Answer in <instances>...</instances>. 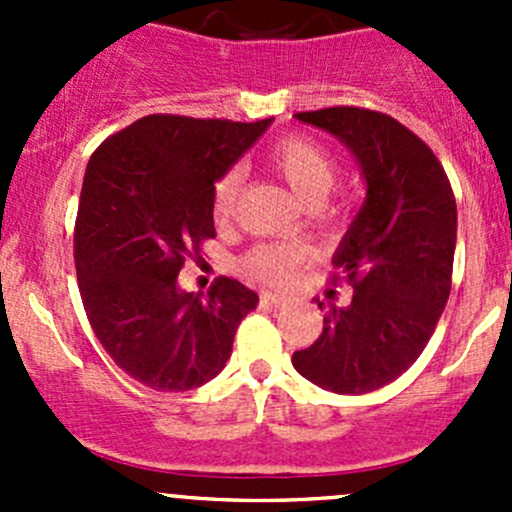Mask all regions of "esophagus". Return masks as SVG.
I'll return each mask as SVG.
<instances>
[{
    "instance_id": "obj_1",
    "label": "esophagus",
    "mask_w": 512,
    "mask_h": 512,
    "mask_svg": "<svg viewBox=\"0 0 512 512\" xmlns=\"http://www.w3.org/2000/svg\"><path fill=\"white\" fill-rule=\"evenodd\" d=\"M262 302L272 304V307H285V304L292 302V297L282 292H262Z\"/></svg>"
}]
</instances>
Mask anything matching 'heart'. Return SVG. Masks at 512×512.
Masks as SVG:
<instances>
[{
	"label": "heart",
	"instance_id": "1",
	"mask_svg": "<svg viewBox=\"0 0 512 512\" xmlns=\"http://www.w3.org/2000/svg\"><path fill=\"white\" fill-rule=\"evenodd\" d=\"M267 165L272 173L280 175L287 188L302 200L304 205H319L332 193L337 180V165L332 156L319 143L302 136L282 138L280 143L267 151ZM237 195H240V173L230 170L215 185L213 210L220 223H227L235 213ZM304 260V247L297 242L287 245H262L250 252L245 260L247 270L265 282H289Z\"/></svg>",
	"mask_w": 512,
	"mask_h": 512
}]
</instances>
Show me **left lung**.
<instances>
[{
    "instance_id": "obj_1",
    "label": "left lung",
    "mask_w": 512,
    "mask_h": 512,
    "mask_svg": "<svg viewBox=\"0 0 512 512\" xmlns=\"http://www.w3.org/2000/svg\"><path fill=\"white\" fill-rule=\"evenodd\" d=\"M294 118L347 146L366 198L332 257L354 287L352 302H327L322 334L294 352L292 364L319 389L369 394L414 364L441 319L451 294L456 198L431 148L386 113L337 106Z\"/></svg>"
}]
</instances>
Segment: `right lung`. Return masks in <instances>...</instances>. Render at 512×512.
I'll return each instance as SVG.
<instances>
[{
  "mask_svg": "<svg viewBox=\"0 0 512 512\" xmlns=\"http://www.w3.org/2000/svg\"><path fill=\"white\" fill-rule=\"evenodd\" d=\"M146 116L86 165L74 260L91 329L131 379L190 391L225 369L257 292L223 277L208 294L178 285L185 257L215 237V183L272 126Z\"/></svg>",
  "mask_w": 512,
  "mask_h": 512,
  "instance_id": "add662e5",
  "label": "right lung"
}]
</instances>
